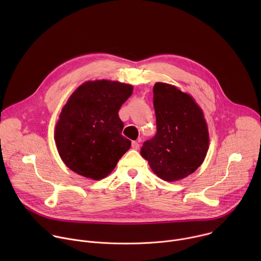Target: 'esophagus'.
I'll list each match as a JSON object with an SVG mask.
<instances>
[{
    "label": "esophagus",
    "mask_w": 261,
    "mask_h": 261,
    "mask_svg": "<svg viewBox=\"0 0 261 261\" xmlns=\"http://www.w3.org/2000/svg\"><path fill=\"white\" fill-rule=\"evenodd\" d=\"M131 146H132L133 150H138V148H139V143L137 141H132Z\"/></svg>",
    "instance_id": "1"
}]
</instances>
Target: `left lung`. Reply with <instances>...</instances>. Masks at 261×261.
<instances>
[{
    "label": "left lung",
    "instance_id": "obj_1",
    "mask_svg": "<svg viewBox=\"0 0 261 261\" xmlns=\"http://www.w3.org/2000/svg\"><path fill=\"white\" fill-rule=\"evenodd\" d=\"M156 135L143 142L140 154L162 179L174 181L193 173L208 150V132L201 108L174 86H154Z\"/></svg>",
    "mask_w": 261,
    "mask_h": 261
}]
</instances>
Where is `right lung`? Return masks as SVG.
<instances>
[{"label":"right lung","instance_id":"1","mask_svg":"<svg viewBox=\"0 0 261 261\" xmlns=\"http://www.w3.org/2000/svg\"><path fill=\"white\" fill-rule=\"evenodd\" d=\"M130 85L87 82L63 107L55 139L64 163L85 177L101 179L113 171L131 141L122 135L119 110L131 96Z\"/></svg>","mask_w":261,"mask_h":261}]
</instances>
